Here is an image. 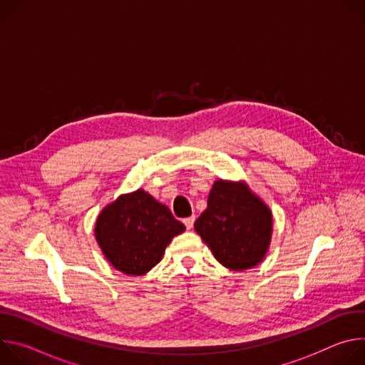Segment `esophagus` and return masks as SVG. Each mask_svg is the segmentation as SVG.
Listing matches in <instances>:
<instances>
[{
    "instance_id": "34e87169",
    "label": "esophagus",
    "mask_w": 365,
    "mask_h": 365,
    "mask_svg": "<svg viewBox=\"0 0 365 365\" xmlns=\"http://www.w3.org/2000/svg\"><path fill=\"white\" fill-rule=\"evenodd\" d=\"M193 222H195V217H187L183 220V224L187 230H192L193 228Z\"/></svg>"
}]
</instances>
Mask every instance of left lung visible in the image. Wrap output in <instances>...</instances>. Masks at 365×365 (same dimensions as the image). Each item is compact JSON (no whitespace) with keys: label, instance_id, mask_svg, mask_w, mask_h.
Instances as JSON below:
<instances>
[{"label":"left lung","instance_id":"8db88e82","mask_svg":"<svg viewBox=\"0 0 365 365\" xmlns=\"http://www.w3.org/2000/svg\"><path fill=\"white\" fill-rule=\"evenodd\" d=\"M195 231L230 270H247L264 259L273 232L270 207L245 182L217 180Z\"/></svg>","mask_w":365,"mask_h":365}]
</instances>
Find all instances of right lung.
Returning a JSON list of instances; mask_svg holds the SVG:
<instances>
[{
	"label": "right lung",
	"instance_id": "1",
	"mask_svg": "<svg viewBox=\"0 0 365 365\" xmlns=\"http://www.w3.org/2000/svg\"><path fill=\"white\" fill-rule=\"evenodd\" d=\"M185 231L169 207L138 189L121 195L98 215L95 238L121 273L143 276L163 258L175 235Z\"/></svg>",
	"mask_w": 365,
	"mask_h": 365
}]
</instances>
